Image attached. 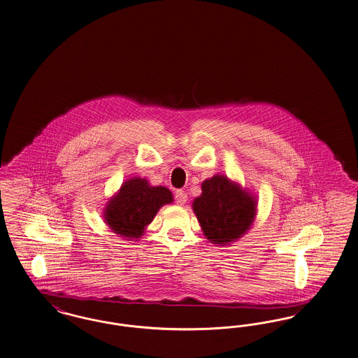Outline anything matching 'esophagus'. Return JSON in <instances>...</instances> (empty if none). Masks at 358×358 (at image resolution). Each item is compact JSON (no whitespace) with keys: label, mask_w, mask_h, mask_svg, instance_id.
Returning a JSON list of instances; mask_svg holds the SVG:
<instances>
[{"label":"esophagus","mask_w":358,"mask_h":358,"mask_svg":"<svg viewBox=\"0 0 358 358\" xmlns=\"http://www.w3.org/2000/svg\"><path fill=\"white\" fill-rule=\"evenodd\" d=\"M175 202H176V205L183 206L187 202V194L185 191H182V189H178L175 192Z\"/></svg>","instance_id":"34e87169"}]
</instances>
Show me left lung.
<instances>
[{"instance_id":"1","label":"left lung","mask_w":358,"mask_h":358,"mask_svg":"<svg viewBox=\"0 0 358 358\" xmlns=\"http://www.w3.org/2000/svg\"><path fill=\"white\" fill-rule=\"evenodd\" d=\"M192 210L207 240L226 246L240 240L257 215V196L226 175L202 182V194L192 201Z\"/></svg>"}]
</instances>
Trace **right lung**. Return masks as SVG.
Masks as SVG:
<instances>
[{
  "instance_id": "add662e5",
  "label": "right lung",
  "mask_w": 358,
  "mask_h": 358,
  "mask_svg": "<svg viewBox=\"0 0 358 358\" xmlns=\"http://www.w3.org/2000/svg\"><path fill=\"white\" fill-rule=\"evenodd\" d=\"M172 202L173 195L169 188L152 186L145 178L133 176L114 192L102 215L113 233L128 241H137L157 211Z\"/></svg>"
}]
</instances>
